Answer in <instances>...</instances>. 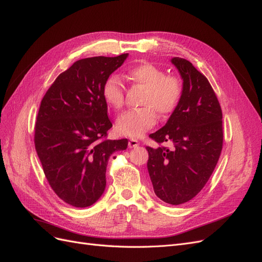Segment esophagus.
Returning <instances> with one entry per match:
<instances>
[{
  "mask_svg": "<svg viewBox=\"0 0 262 262\" xmlns=\"http://www.w3.org/2000/svg\"><path fill=\"white\" fill-rule=\"evenodd\" d=\"M129 147L130 148H133V147H137L138 145H139V142H138V140H136V139H130L129 140Z\"/></svg>",
  "mask_w": 262,
  "mask_h": 262,
  "instance_id": "obj_1",
  "label": "esophagus"
}]
</instances>
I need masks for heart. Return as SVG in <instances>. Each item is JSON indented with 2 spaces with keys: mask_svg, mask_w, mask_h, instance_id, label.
Returning <instances> with one entry per match:
<instances>
[{
  "mask_svg": "<svg viewBox=\"0 0 262 262\" xmlns=\"http://www.w3.org/2000/svg\"><path fill=\"white\" fill-rule=\"evenodd\" d=\"M128 81L143 90L139 105L141 108L129 110L117 120V131L125 137L140 138L156 123V114L167 117L175 112L182 96L180 78L166 75L165 71L152 63H141L126 70ZM102 98L116 110L124 105V87L120 78L109 76L102 85Z\"/></svg>",
  "mask_w": 262,
  "mask_h": 262,
  "instance_id": "heart-1",
  "label": "heart"
}]
</instances>
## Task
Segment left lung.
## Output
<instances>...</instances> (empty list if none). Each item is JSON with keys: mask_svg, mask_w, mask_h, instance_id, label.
<instances>
[{"mask_svg": "<svg viewBox=\"0 0 262 262\" xmlns=\"http://www.w3.org/2000/svg\"><path fill=\"white\" fill-rule=\"evenodd\" d=\"M182 78V96L167 123L149 134L158 144L147 146V170L155 194L179 205L199 193L215 168L223 146L222 109L208 78L191 62L172 58Z\"/></svg>", "mask_w": 262, "mask_h": 262, "instance_id": "left-lung-1", "label": "left lung"}]
</instances>
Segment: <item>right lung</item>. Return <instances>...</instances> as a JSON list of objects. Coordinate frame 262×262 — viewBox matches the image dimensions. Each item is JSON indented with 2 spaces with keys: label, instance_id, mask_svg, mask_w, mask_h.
<instances>
[{
  "label": "right lung",
  "instance_id": "add662e5",
  "mask_svg": "<svg viewBox=\"0 0 262 262\" xmlns=\"http://www.w3.org/2000/svg\"><path fill=\"white\" fill-rule=\"evenodd\" d=\"M128 57H94L74 62L43 96L35 125V147L50 187L75 208L96 202L106 188L110 155L128 140H107L113 123L102 85Z\"/></svg>",
  "mask_w": 262,
  "mask_h": 262
}]
</instances>
